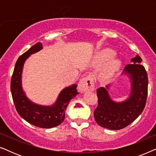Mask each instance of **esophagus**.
<instances>
[{"label": "esophagus", "instance_id": "1", "mask_svg": "<svg viewBox=\"0 0 156 156\" xmlns=\"http://www.w3.org/2000/svg\"><path fill=\"white\" fill-rule=\"evenodd\" d=\"M79 89L81 91H93L94 89V83L91 76L89 75L80 80L79 82Z\"/></svg>", "mask_w": 156, "mask_h": 156}]
</instances>
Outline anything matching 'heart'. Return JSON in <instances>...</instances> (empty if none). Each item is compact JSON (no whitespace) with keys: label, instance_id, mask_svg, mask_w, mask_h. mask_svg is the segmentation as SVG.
I'll return each instance as SVG.
<instances>
[{"label":"heart","instance_id":"obj_1","mask_svg":"<svg viewBox=\"0 0 156 156\" xmlns=\"http://www.w3.org/2000/svg\"><path fill=\"white\" fill-rule=\"evenodd\" d=\"M116 52L110 48H105L98 52L94 58L93 63L95 66H101L106 61L101 70V75L104 79L112 77L118 71L121 65L119 59L114 57Z\"/></svg>","mask_w":156,"mask_h":156}]
</instances>
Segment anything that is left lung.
<instances>
[{"mask_svg": "<svg viewBox=\"0 0 156 156\" xmlns=\"http://www.w3.org/2000/svg\"><path fill=\"white\" fill-rule=\"evenodd\" d=\"M138 55L126 66L123 74L131 81V92L125 101H114L108 94L109 86L97 89L98 106L94 112L95 121L100 126L110 130L126 127L139 116L146 106L148 95V75Z\"/></svg>", "mask_w": 156, "mask_h": 156, "instance_id": "left-lung-1", "label": "left lung"}]
</instances>
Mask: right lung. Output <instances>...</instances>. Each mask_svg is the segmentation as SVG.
Here are the masks:
<instances>
[{"mask_svg": "<svg viewBox=\"0 0 156 156\" xmlns=\"http://www.w3.org/2000/svg\"><path fill=\"white\" fill-rule=\"evenodd\" d=\"M42 49V44L37 42L23 54L17 60L12 74L10 90L15 106L18 114L23 119L35 126L51 129L63 122L65 111L70 100L78 94L76 84L63 89L52 105L44 106L34 103L27 97L22 87V73L26 59L34 53Z\"/></svg>", "mask_w": 156, "mask_h": 156, "instance_id": "obj_1", "label": "right lung"}]
</instances>
